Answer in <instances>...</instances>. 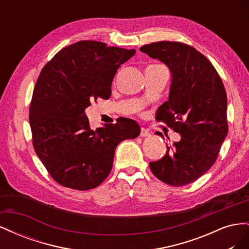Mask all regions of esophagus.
I'll return each instance as SVG.
<instances>
[{
    "instance_id": "1",
    "label": "esophagus",
    "mask_w": 249,
    "mask_h": 249,
    "mask_svg": "<svg viewBox=\"0 0 249 249\" xmlns=\"http://www.w3.org/2000/svg\"><path fill=\"white\" fill-rule=\"evenodd\" d=\"M140 136L141 137H148V136H150V132L147 129H144V127H141Z\"/></svg>"
}]
</instances>
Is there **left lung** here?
Here are the masks:
<instances>
[{"instance_id": "8db88e82", "label": "left lung", "mask_w": 249, "mask_h": 249, "mask_svg": "<svg viewBox=\"0 0 249 249\" xmlns=\"http://www.w3.org/2000/svg\"><path fill=\"white\" fill-rule=\"evenodd\" d=\"M140 51L160 60L171 72L168 101L158 108L156 119L180 135L149 168L170 186L193 183L213 166L228 136V100L221 78L212 63L188 44L159 41Z\"/></svg>"}]
</instances>
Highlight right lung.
Masks as SVG:
<instances>
[{
  "label": "right lung",
  "mask_w": 249,
  "mask_h": 249,
  "mask_svg": "<svg viewBox=\"0 0 249 249\" xmlns=\"http://www.w3.org/2000/svg\"><path fill=\"white\" fill-rule=\"evenodd\" d=\"M135 53L82 40L58 52L42 69L29 119L35 152L58 184L93 189L109 176L119 143L139 136L133 119L92 130L85 114L93 100L109 99L117 70Z\"/></svg>",
  "instance_id": "1"
}]
</instances>
